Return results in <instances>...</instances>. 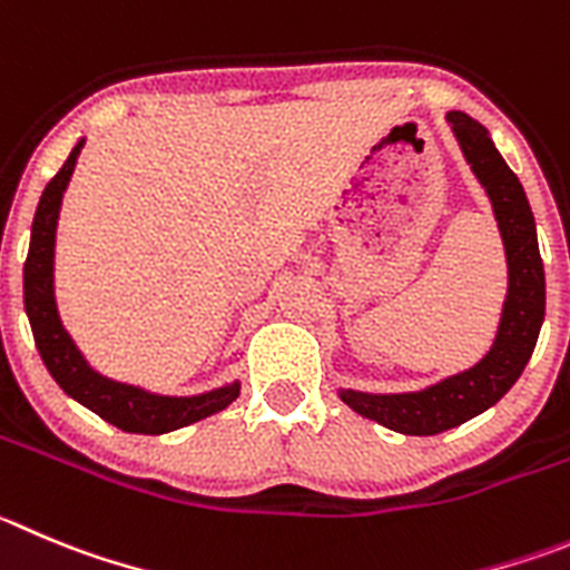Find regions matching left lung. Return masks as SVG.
Instances as JSON below:
<instances>
[{"mask_svg": "<svg viewBox=\"0 0 570 570\" xmlns=\"http://www.w3.org/2000/svg\"><path fill=\"white\" fill-rule=\"evenodd\" d=\"M446 120L453 126L478 183L492 199L494 219L507 247L509 292L494 345L470 371L446 376L413 393L340 391V399L351 411L405 435L444 433L492 407L523 374L546 317V273H542L534 216L523 185L478 120L464 111H450Z\"/></svg>", "mask_w": 570, "mask_h": 570, "instance_id": "left-lung-1", "label": "left lung"}]
</instances>
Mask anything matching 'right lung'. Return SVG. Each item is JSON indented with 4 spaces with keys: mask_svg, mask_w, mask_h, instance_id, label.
<instances>
[{
    "mask_svg": "<svg viewBox=\"0 0 570 570\" xmlns=\"http://www.w3.org/2000/svg\"><path fill=\"white\" fill-rule=\"evenodd\" d=\"M83 140L69 151L61 171L47 183L36 207L33 233H30L28 261H24V312L30 317L36 348L45 360L52 380L63 387L67 396L81 402L92 413H98L104 422L126 430V433L159 435L171 430L188 428L199 419L225 411L233 399L238 396V382L216 391L199 393V396H157L142 387L115 382L109 376H100L89 368L78 345L61 326V317L56 309V289H52V258H56V225L58 210H61L63 190L69 177L76 171V159L81 154Z\"/></svg>",
    "mask_w": 570,
    "mask_h": 570,
    "instance_id": "1",
    "label": "right lung"
}]
</instances>
